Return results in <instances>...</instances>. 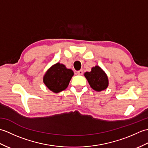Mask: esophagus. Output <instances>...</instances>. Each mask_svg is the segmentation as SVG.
Instances as JSON below:
<instances>
[{"label": "esophagus", "mask_w": 148, "mask_h": 148, "mask_svg": "<svg viewBox=\"0 0 148 148\" xmlns=\"http://www.w3.org/2000/svg\"><path fill=\"white\" fill-rule=\"evenodd\" d=\"M76 73L77 75H82L83 74V70H80V71H78L76 72Z\"/></svg>", "instance_id": "esophagus-1"}]
</instances>
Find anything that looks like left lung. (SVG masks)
<instances>
[{
  "mask_svg": "<svg viewBox=\"0 0 148 148\" xmlns=\"http://www.w3.org/2000/svg\"><path fill=\"white\" fill-rule=\"evenodd\" d=\"M84 76L86 78L90 86L97 92L106 89L108 86V77L105 72L99 66L92 68L91 72H86Z\"/></svg>",
  "mask_w": 148,
  "mask_h": 148,
  "instance_id": "obj_1",
  "label": "left lung"
}]
</instances>
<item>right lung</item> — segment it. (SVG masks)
Returning <instances> with one entry per match:
<instances>
[{
	"label": "right lung",
	"mask_w": 148,
	"mask_h": 148,
	"mask_svg": "<svg viewBox=\"0 0 148 148\" xmlns=\"http://www.w3.org/2000/svg\"><path fill=\"white\" fill-rule=\"evenodd\" d=\"M74 72L64 64L56 63L50 67L43 77V82L54 93H59L67 88Z\"/></svg>",
	"instance_id": "right-lung-1"
}]
</instances>
